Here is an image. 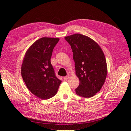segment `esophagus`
I'll use <instances>...</instances> for the list:
<instances>
[{
    "label": "esophagus",
    "instance_id": "1",
    "mask_svg": "<svg viewBox=\"0 0 131 131\" xmlns=\"http://www.w3.org/2000/svg\"><path fill=\"white\" fill-rule=\"evenodd\" d=\"M69 78V75H67V76L64 77V80H67Z\"/></svg>",
    "mask_w": 131,
    "mask_h": 131
}]
</instances>
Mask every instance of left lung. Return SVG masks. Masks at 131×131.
Returning <instances> with one entry per match:
<instances>
[{"instance_id":"obj_1","label":"left lung","mask_w":131,"mask_h":131,"mask_svg":"<svg viewBox=\"0 0 131 131\" xmlns=\"http://www.w3.org/2000/svg\"><path fill=\"white\" fill-rule=\"evenodd\" d=\"M72 47L76 75L80 84L77 94L90 98L100 91L107 75V65L101 47L92 39L81 34L66 37Z\"/></svg>"}]
</instances>
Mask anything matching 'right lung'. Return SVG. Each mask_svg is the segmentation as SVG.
<instances>
[{
	"instance_id": "add662e5",
	"label": "right lung",
	"mask_w": 131,
	"mask_h": 131,
	"mask_svg": "<svg viewBox=\"0 0 131 131\" xmlns=\"http://www.w3.org/2000/svg\"><path fill=\"white\" fill-rule=\"evenodd\" d=\"M58 38L43 37L27 50L21 67V75L27 88L42 100L53 97L61 80L56 77L51 57Z\"/></svg>"
}]
</instances>
